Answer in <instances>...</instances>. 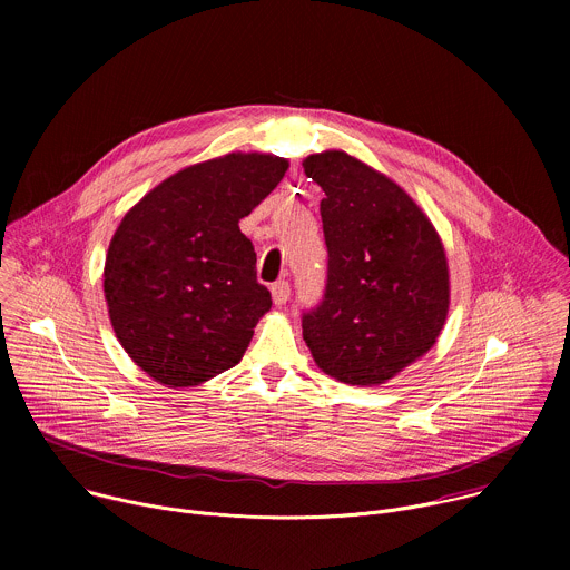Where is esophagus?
<instances>
[{"instance_id":"obj_1","label":"esophagus","mask_w":570,"mask_h":570,"mask_svg":"<svg viewBox=\"0 0 570 570\" xmlns=\"http://www.w3.org/2000/svg\"><path fill=\"white\" fill-rule=\"evenodd\" d=\"M271 293H273V302H275L277 306H282V304H286V299H288V295H291V284H288L286 279H279V282H275V284L271 286Z\"/></svg>"}]
</instances>
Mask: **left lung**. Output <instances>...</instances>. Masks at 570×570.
Instances as JSON below:
<instances>
[{"label": "left lung", "mask_w": 570, "mask_h": 570, "mask_svg": "<svg viewBox=\"0 0 570 570\" xmlns=\"http://www.w3.org/2000/svg\"><path fill=\"white\" fill-rule=\"evenodd\" d=\"M327 243L322 299L302 313L317 367L350 385H379L424 356L449 311L440 236L415 200L343 150L308 155Z\"/></svg>", "instance_id": "left-lung-1"}]
</instances>
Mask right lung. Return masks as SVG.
<instances>
[{"instance_id":"obj_1","label":"right lung","mask_w":570,"mask_h":570,"mask_svg":"<svg viewBox=\"0 0 570 570\" xmlns=\"http://www.w3.org/2000/svg\"><path fill=\"white\" fill-rule=\"evenodd\" d=\"M286 169L284 157L229 153L178 171L124 216L104 291L121 347L155 381L198 385L246 354L273 299L238 220Z\"/></svg>"}]
</instances>
